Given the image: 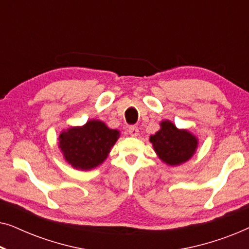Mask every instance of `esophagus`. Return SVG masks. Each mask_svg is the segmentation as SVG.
Returning a JSON list of instances; mask_svg holds the SVG:
<instances>
[{
    "label": "esophagus",
    "instance_id": "obj_1",
    "mask_svg": "<svg viewBox=\"0 0 249 249\" xmlns=\"http://www.w3.org/2000/svg\"><path fill=\"white\" fill-rule=\"evenodd\" d=\"M128 131H129V134H130V136H132V137H137L138 132H139L138 128L136 127V125H130V127L128 128Z\"/></svg>",
    "mask_w": 249,
    "mask_h": 249
}]
</instances>
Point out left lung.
Masks as SVG:
<instances>
[{"mask_svg": "<svg viewBox=\"0 0 249 249\" xmlns=\"http://www.w3.org/2000/svg\"><path fill=\"white\" fill-rule=\"evenodd\" d=\"M161 129L151 136L159 158L170 165H178L192 158L197 147V141L187 130H179L170 121L161 122Z\"/></svg>", "mask_w": 249, "mask_h": 249, "instance_id": "left-lung-1", "label": "left lung"}]
</instances>
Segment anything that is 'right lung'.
<instances>
[{"label":"right lung","mask_w":249,"mask_h":249,"mask_svg":"<svg viewBox=\"0 0 249 249\" xmlns=\"http://www.w3.org/2000/svg\"><path fill=\"white\" fill-rule=\"evenodd\" d=\"M119 138V131L108 129L101 121L90 120L84 127L70 128L60 135L64 158L77 169L89 170L107 158Z\"/></svg>","instance_id":"add662e5"}]
</instances>
